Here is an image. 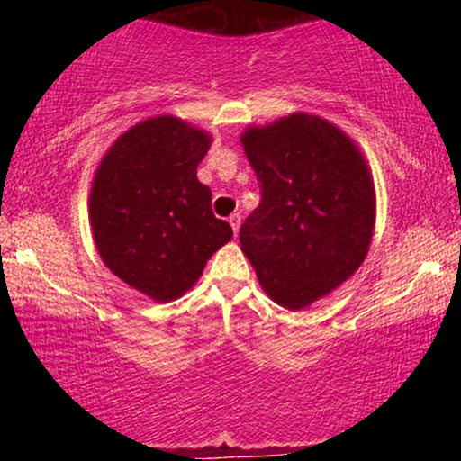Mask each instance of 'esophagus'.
I'll list each match as a JSON object with an SVG mask.
<instances>
[{
  "instance_id": "esophagus-1",
  "label": "esophagus",
  "mask_w": 461,
  "mask_h": 461,
  "mask_svg": "<svg viewBox=\"0 0 461 461\" xmlns=\"http://www.w3.org/2000/svg\"><path fill=\"white\" fill-rule=\"evenodd\" d=\"M230 225H231V230H234V234H238V230H240V214H231L230 216Z\"/></svg>"
}]
</instances>
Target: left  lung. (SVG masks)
Instances as JSON below:
<instances>
[{"label": "left lung", "instance_id": "8db88e82", "mask_svg": "<svg viewBox=\"0 0 461 461\" xmlns=\"http://www.w3.org/2000/svg\"><path fill=\"white\" fill-rule=\"evenodd\" d=\"M262 201L240 249L275 303L303 310L362 267L375 231L366 158L338 125L294 113L240 136Z\"/></svg>", "mask_w": 461, "mask_h": 461}]
</instances>
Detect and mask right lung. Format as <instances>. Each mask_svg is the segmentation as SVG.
Instances as JSON below:
<instances>
[{
    "instance_id": "obj_1",
    "label": "right lung",
    "mask_w": 461,
    "mask_h": 461,
    "mask_svg": "<svg viewBox=\"0 0 461 461\" xmlns=\"http://www.w3.org/2000/svg\"><path fill=\"white\" fill-rule=\"evenodd\" d=\"M210 145L212 136L184 119L151 116L123 131L95 171V247L116 277L158 303L193 288L210 256L234 236L197 179Z\"/></svg>"
}]
</instances>
